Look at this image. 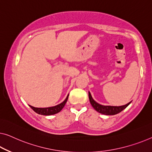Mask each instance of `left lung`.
<instances>
[{
  "label": "left lung",
  "instance_id": "8db88e82",
  "mask_svg": "<svg viewBox=\"0 0 152 152\" xmlns=\"http://www.w3.org/2000/svg\"><path fill=\"white\" fill-rule=\"evenodd\" d=\"M89 98L91 104L92 105L93 107L96 111H98L102 114L106 115H114L117 113L121 112L122 110L125 109V108L131 103L129 102L126 105L120 106H103L97 103L91 97L90 92H89Z\"/></svg>",
  "mask_w": 152,
  "mask_h": 152
}]
</instances>
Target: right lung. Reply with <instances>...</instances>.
<instances>
[{
	"instance_id": "add662e5",
	"label": "right lung",
	"mask_w": 152,
	"mask_h": 152,
	"mask_svg": "<svg viewBox=\"0 0 152 152\" xmlns=\"http://www.w3.org/2000/svg\"><path fill=\"white\" fill-rule=\"evenodd\" d=\"M68 96H67L66 99H65L64 101L62 103L59 104L54 106H52V107H48V108H35L33 107L32 106H30L31 108L35 111V113H38L39 115H54L56 113H58V112H60L61 110L63 109V108L64 107V106L65 105V104L67 102V99H68Z\"/></svg>"
}]
</instances>
